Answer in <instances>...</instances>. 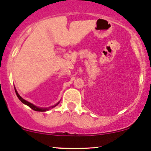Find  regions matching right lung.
I'll return each mask as SVG.
<instances>
[{"mask_svg": "<svg viewBox=\"0 0 151 151\" xmlns=\"http://www.w3.org/2000/svg\"><path fill=\"white\" fill-rule=\"evenodd\" d=\"M14 90H15V93H16V94H17V96L18 97V98L19 99V100L21 101V102H22L23 103V104H26V105H27V106H29V107L31 108L32 109L36 111H47L49 110V109H52V108H53V107H55V106L58 105L59 103H60V101H59V102H58V103H57V104H54V105L50 106V107H46V108L39 107V106H37L34 105V104H32V103L28 102V101H26V100H24V99H23V98H22V97H21L20 95H19V93H18V92H17V90H16V88H15V87H14Z\"/></svg>", "mask_w": 151, "mask_h": 151, "instance_id": "1", "label": "right lung"}]
</instances>
